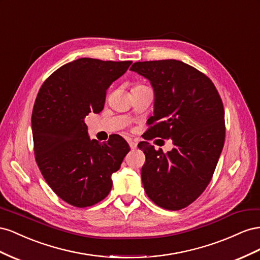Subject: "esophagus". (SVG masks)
<instances>
[{
	"label": "esophagus",
	"instance_id": "34e87169",
	"mask_svg": "<svg viewBox=\"0 0 260 260\" xmlns=\"http://www.w3.org/2000/svg\"><path fill=\"white\" fill-rule=\"evenodd\" d=\"M127 142H128V145H129V147H131V149H136V148H137V143L135 142V140H133V139L128 138Z\"/></svg>",
	"mask_w": 260,
	"mask_h": 260
}]
</instances>
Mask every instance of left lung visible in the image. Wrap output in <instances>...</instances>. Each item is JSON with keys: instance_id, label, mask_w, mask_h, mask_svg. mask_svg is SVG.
Instances as JSON below:
<instances>
[{"instance_id": "obj_1", "label": "left lung", "mask_w": 260, "mask_h": 260, "mask_svg": "<svg viewBox=\"0 0 260 260\" xmlns=\"http://www.w3.org/2000/svg\"><path fill=\"white\" fill-rule=\"evenodd\" d=\"M131 71L149 80L154 93L145 139L171 138L174 145L165 153L138 144L146 155L145 191L159 207L180 210L203 194L217 167L225 137L223 103L212 81L184 62H136Z\"/></svg>"}]
</instances>
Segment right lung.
<instances>
[{
    "instance_id": "1",
    "label": "right lung",
    "mask_w": 260,
    "mask_h": 260,
    "mask_svg": "<svg viewBox=\"0 0 260 260\" xmlns=\"http://www.w3.org/2000/svg\"><path fill=\"white\" fill-rule=\"evenodd\" d=\"M131 64L78 58L52 74L37 95L31 116L37 165L52 190L74 207L105 199L129 151L118 135L106 144L90 139L85 117L101 112L107 89Z\"/></svg>"
}]
</instances>
